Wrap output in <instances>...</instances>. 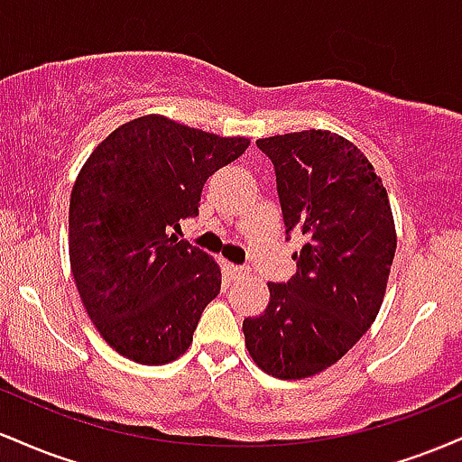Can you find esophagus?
I'll return each mask as SVG.
<instances>
[{
    "label": "esophagus",
    "instance_id": "1",
    "mask_svg": "<svg viewBox=\"0 0 462 462\" xmlns=\"http://www.w3.org/2000/svg\"><path fill=\"white\" fill-rule=\"evenodd\" d=\"M227 272H230V275H232V278H235V280L243 278V275L249 273L247 267H241V264H227Z\"/></svg>",
    "mask_w": 462,
    "mask_h": 462
}]
</instances>
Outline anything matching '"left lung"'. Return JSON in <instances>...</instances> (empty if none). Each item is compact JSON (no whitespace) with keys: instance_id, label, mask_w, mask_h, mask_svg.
Here are the masks:
<instances>
[{"instance_id":"1","label":"left lung","mask_w":462,"mask_h":462,"mask_svg":"<svg viewBox=\"0 0 462 462\" xmlns=\"http://www.w3.org/2000/svg\"><path fill=\"white\" fill-rule=\"evenodd\" d=\"M272 158L284 227L306 238L298 273L269 282L263 315L247 317L249 356L264 374L301 380L356 346L383 306L397 236L383 180L354 143L328 130L258 139Z\"/></svg>"}]
</instances>
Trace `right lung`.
<instances>
[{
    "label": "right lung",
    "mask_w": 462,
    "mask_h": 462,
    "mask_svg": "<svg viewBox=\"0 0 462 462\" xmlns=\"http://www.w3.org/2000/svg\"><path fill=\"white\" fill-rule=\"evenodd\" d=\"M249 147L162 115L110 132L79 169L69 204V261L84 309L115 352L141 365L182 356L221 269L180 241L206 180Z\"/></svg>",
    "instance_id": "add662e5"
}]
</instances>
